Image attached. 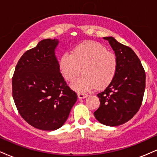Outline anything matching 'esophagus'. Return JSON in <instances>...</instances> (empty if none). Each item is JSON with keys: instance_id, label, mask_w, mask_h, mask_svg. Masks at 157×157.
I'll use <instances>...</instances> for the list:
<instances>
[{"instance_id": "esophagus-1", "label": "esophagus", "mask_w": 157, "mask_h": 157, "mask_svg": "<svg viewBox=\"0 0 157 157\" xmlns=\"http://www.w3.org/2000/svg\"><path fill=\"white\" fill-rule=\"evenodd\" d=\"M77 96L80 99H82V98H86V97H87V94H84V93H77Z\"/></svg>"}]
</instances>
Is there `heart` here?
<instances>
[{"label": "heart", "instance_id": "b5f03b06", "mask_svg": "<svg viewBox=\"0 0 157 157\" xmlns=\"http://www.w3.org/2000/svg\"><path fill=\"white\" fill-rule=\"evenodd\" d=\"M74 82L71 87L77 91L103 89L112 81L117 68V59L113 52L96 41H86L75 48L73 54L66 52L60 60V69L66 80Z\"/></svg>", "mask_w": 157, "mask_h": 157}]
</instances>
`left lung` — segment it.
<instances>
[{
	"label": "left lung",
	"instance_id": "obj_1",
	"mask_svg": "<svg viewBox=\"0 0 157 157\" xmlns=\"http://www.w3.org/2000/svg\"><path fill=\"white\" fill-rule=\"evenodd\" d=\"M109 41L117 59V68L108 87L97 94L100 107L94 112L100 123L117 126L130 120L142 105L145 89V72L140 60L129 46L113 37Z\"/></svg>",
	"mask_w": 157,
	"mask_h": 157
}]
</instances>
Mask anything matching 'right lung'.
<instances>
[{
	"label": "right lung",
	"instance_id": "right-lung-1",
	"mask_svg": "<svg viewBox=\"0 0 157 157\" xmlns=\"http://www.w3.org/2000/svg\"><path fill=\"white\" fill-rule=\"evenodd\" d=\"M58 43L40 41L21 56L12 77V97L20 115L40 130L60 128L77 99L60 72L55 54Z\"/></svg>",
	"mask_w": 157,
	"mask_h": 157
}]
</instances>
